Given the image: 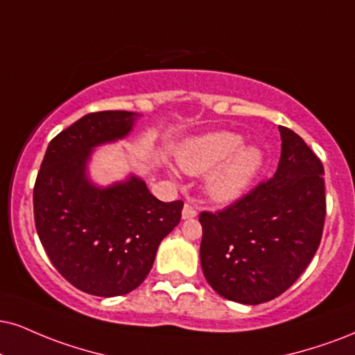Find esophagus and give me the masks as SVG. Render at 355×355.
I'll list each match as a JSON object with an SVG mask.
<instances>
[{"label":"esophagus","instance_id":"obj_1","mask_svg":"<svg viewBox=\"0 0 355 355\" xmlns=\"http://www.w3.org/2000/svg\"><path fill=\"white\" fill-rule=\"evenodd\" d=\"M195 216H196V210L193 207H191V205L187 203L185 207H183V210H182V218L183 220H191V218H195Z\"/></svg>","mask_w":355,"mask_h":355}]
</instances>
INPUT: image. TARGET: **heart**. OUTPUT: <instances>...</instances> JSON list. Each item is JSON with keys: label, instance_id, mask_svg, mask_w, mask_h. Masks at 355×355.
<instances>
[{"label": "heart", "instance_id": "1", "mask_svg": "<svg viewBox=\"0 0 355 355\" xmlns=\"http://www.w3.org/2000/svg\"><path fill=\"white\" fill-rule=\"evenodd\" d=\"M243 142L240 134L230 130L190 137L177 152L178 166L190 175L208 173V198L216 205H232L246 195L264 164L261 148Z\"/></svg>", "mask_w": 355, "mask_h": 355}]
</instances>
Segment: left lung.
<instances>
[{
  "label": "left lung",
  "instance_id": "left-lung-1",
  "mask_svg": "<svg viewBox=\"0 0 355 355\" xmlns=\"http://www.w3.org/2000/svg\"><path fill=\"white\" fill-rule=\"evenodd\" d=\"M281 159L268 182L223 211L200 215V263L225 300L261 304L291 288L318 251L326 218L321 160L279 127Z\"/></svg>",
  "mask_w": 355,
  "mask_h": 355
}]
</instances>
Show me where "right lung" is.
<instances>
[{"label": "right lung", "instance_id": "right-lung-1", "mask_svg": "<svg viewBox=\"0 0 355 355\" xmlns=\"http://www.w3.org/2000/svg\"><path fill=\"white\" fill-rule=\"evenodd\" d=\"M140 114L84 115L51 140L34 185V223L51 263L74 288L101 297L142 284L160 241L180 223L183 202H160L144 178L97 185V147L125 139Z\"/></svg>", "mask_w": 355, "mask_h": 355}]
</instances>
